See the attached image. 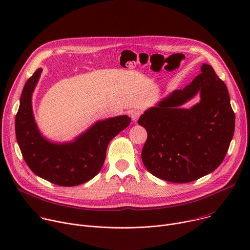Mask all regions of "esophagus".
I'll list each match as a JSON object with an SVG mask.
<instances>
[{"instance_id":"34e87169","label":"esophagus","mask_w":250,"mask_h":250,"mask_svg":"<svg viewBox=\"0 0 250 250\" xmlns=\"http://www.w3.org/2000/svg\"><path fill=\"white\" fill-rule=\"evenodd\" d=\"M140 115H141V113H140L139 111H137V110H133V111L131 112V114H130L131 120H132L133 122H136V121L138 120V118L140 117Z\"/></svg>"}]
</instances>
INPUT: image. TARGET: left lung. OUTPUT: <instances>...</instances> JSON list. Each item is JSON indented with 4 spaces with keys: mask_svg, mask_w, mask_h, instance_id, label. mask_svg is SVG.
<instances>
[{
    "mask_svg": "<svg viewBox=\"0 0 250 250\" xmlns=\"http://www.w3.org/2000/svg\"><path fill=\"white\" fill-rule=\"evenodd\" d=\"M198 93L190 109L181 105ZM147 131L141 151L146 169L159 179L188 183L215 171L223 162L234 132L235 117L226 84L208 64L183 90H175L141 115Z\"/></svg>",
    "mask_w": 250,
    "mask_h": 250,
    "instance_id": "1",
    "label": "left lung"
}]
</instances>
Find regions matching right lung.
Here are the masks:
<instances>
[{
	"label": "right lung",
	"instance_id": "obj_1",
	"mask_svg": "<svg viewBox=\"0 0 250 250\" xmlns=\"http://www.w3.org/2000/svg\"><path fill=\"white\" fill-rule=\"evenodd\" d=\"M42 69L24 84L16 116V135L22 157L30 170L50 183L71 187L94 178L103 167L110 141L130 124L126 115L98 121L73 141L52 142L34 121L31 98Z\"/></svg>",
	"mask_w": 250,
	"mask_h": 250
}]
</instances>
